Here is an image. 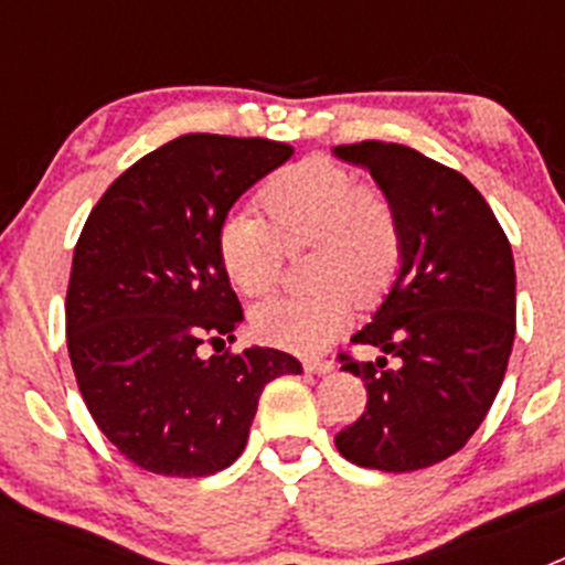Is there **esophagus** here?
<instances>
[{
    "label": "esophagus",
    "instance_id": "obj_1",
    "mask_svg": "<svg viewBox=\"0 0 565 565\" xmlns=\"http://www.w3.org/2000/svg\"><path fill=\"white\" fill-rule=\"evenodd\" d=\"M306 371L313 373V376H326V373L333 371L331 359H308Z\"/></svg>",
    "mask_w": 565,
    "mask_h": 565
}]
</instances>
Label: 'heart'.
Segmentation results:
<instances>
[{
	"instance_id": "b5f03b06",
	"label": "heart",
	"mask_w": 565,
	"mask_h": 565,
	"mask_svg": "<svg viewBox=\"0 0 565 565\" xmlns=\"http://www.w3.org/2000/svg\"><path fill=\"white\" fill-rule=\"evenodd\" d=\"M266 216L234 212L217 232V259L246 297H263L282 277L286 254L313 248L306 277L313 291L254 308L259 342L291 353H317L351 322L353 299L373 306L396 282L404 228L391 194L362 183L353 169L306 158L279 169L259 189Z\"/></svg>"
}]
</instances>
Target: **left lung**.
Returning <instances> with one entry per match:
<instances>
[{"instance_id":"8db88e82","label":"left lung","mask_w":565,"mask_h":565,"mask_svg":"<svg viewBox=\"0 0 565 565\" xmlns=\"http://www.w3.org/2000/svg\"><path fill=\"white\" fill-rule=\"evenodd\" d=\"M359 163L396 203L404 259L373 322L351 342L387 356L342 371L367 387L364 413L342 433L348 461L413 472L458 452L498 396L515 342V259L483 194L456 169L402 143L333 149Z\"/></svg>"}]
</instances>
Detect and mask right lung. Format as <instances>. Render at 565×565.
I'll use <instances>...</instances> for the list:
<instances>
[{
  "label": "right lung",
  "mask_w": 565,
  "mask_h": 565,
  "mask_svg": "<svg viewBox=\"0 0 565 565\" xmlns=\"http://www.w3.org/2000/svg\"><path fill=\"white\" fill-rule=\"evenodd\" d=\"M268 138L181 135L132 163L89 212L67 286V351L98 430L135 467L203 478L246 450L259 393L302 373L291 353L234 339L237 294L217 232L239 194L288 161Z\"/></svg>",
  "instance_id": "add662e5"
}]
</instances>
